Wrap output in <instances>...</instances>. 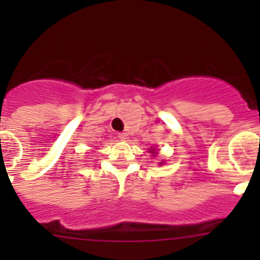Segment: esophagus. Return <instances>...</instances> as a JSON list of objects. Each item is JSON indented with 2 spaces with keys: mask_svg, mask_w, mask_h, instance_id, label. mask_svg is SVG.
Here are the masks:
<instances>
[{
  "mask_svg": "<svg viewBox=\"0 0 260 260\" xmlns=\"http://www.w3.org/2000/svg\"><path fill=\"white\" fill-rule=\"evenodd\" d=\"M127 137H128V135H127V133H124V132H120V133H118V138H119V140L124 141V140H127Z\"/></svg>",
  "mask_w": 260,
  "mask_h": 260,
  "instance_id": "esophagus-1",
  "label": "esophagus"
}]
</instances>
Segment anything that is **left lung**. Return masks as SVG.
Listing matches in <instances>:
<instances>
[{
    "mask_svg": "<svg viewBox=\"0 0 260 260\" xmlns=\"http://www.w3.org/2000/svg\"><path fill=\"white\" fill-rule=\"evenodd\" d=\"M149 153H152V156H156V148H149ZM161 165H162V162H161Z\"/></svg>",
    "mask_w": 260,
    "mask_h": 260,
    "instance_id": "8db88e82",
    "label": "left lung"
}]
</instances>
